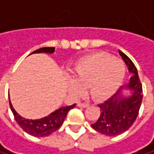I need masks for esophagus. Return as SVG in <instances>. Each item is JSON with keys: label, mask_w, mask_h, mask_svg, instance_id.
Here are the masks:
<instances>
[{"label": "esophagus", "mask_w": 154, "mask_h": 154, "mask_svg": "<svg viewBox=\"0 0 154 154\" xmlns=\"http://www.w3.org/2000/svg\"><path fill=\"white\" fill-rule=\"evenodd\" d=\"M77 106L81 108H86L89 106V104H88V103H81V102H80V103H77Z\"/></svg>", "instance_id": "esophagus-1"}]
</instances>
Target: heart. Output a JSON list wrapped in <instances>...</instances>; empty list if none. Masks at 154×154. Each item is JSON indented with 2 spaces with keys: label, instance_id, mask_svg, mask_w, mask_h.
Segmentation results:
<instances>
[{
  "label": "heart",
  "instance_id": "1",
  "mask_svg": "<svg viewBox=\"0 0 154 154\" xmlns=\"http://www.w3.org/2000/svg\"><path fill=\"white\" fill-rule=\"evenodd\" d=\"M75 80L69 85L74 94L82 92L83 86L88 85L92 98L103 100L113 94L121 85L126 67L122 60L109 53L96 52L80 59L72 70Z\"/></svg>",
  "mask_w": 154,
  "mask_h": 154
}]
</instances>
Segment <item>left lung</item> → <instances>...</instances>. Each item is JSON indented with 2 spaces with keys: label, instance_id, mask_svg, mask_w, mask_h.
I'll return each instance as SVG.
<instances>
[{
  "label": "left lung",
  "instance_id": "8db88e82",
  "mask_svg": "<svg viewBox=\"0 0 154 154\" xmlns=\"http://www.w3.org/2000/svg\"><path fill=\"white\" fill-rule=\"evenodd\" d=\"M128 71L132 74L127 88L132 91L128 98L123 97L119 89L117 93L103 103L98 104L101 109V115L97 121L91 127L101 134L108 137L120 135L127 131L136 121L143 100V88L137 69L133 61L122 51H119Z\"/></svg>",
  "mask_w": 154,
  "mask_h": 154
}]
</instances>
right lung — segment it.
<instances>
[{"mask_svg": "<svg viewBox=\"0 0 154 154\" xmlns=\"http://www.w3.org/2000/svg\"><path fill=\"white\" fill-rule=\"evenodd\" d=\"M54 51H55L54 47H44V48H40L33 51L32 53H39V52L52 53L54 52ZM9 101H10V97H9ZM10 106L13 112L17 123L25 132L36 137H47L51 135V133L55 132L57 129L60 128L68 112L69 111V109L75 107L76 104H73L71 106L60 108L54 112L51 113L49 116L40 119H35V120L26 119L21 117L20 115H18L16 112L14 108L12 107L11 101H10Z\"/></svg>", "mask_w": 154, "mask_h": 154, "instance_id": "add662e5", "label": "right lung"}]
</instances>
